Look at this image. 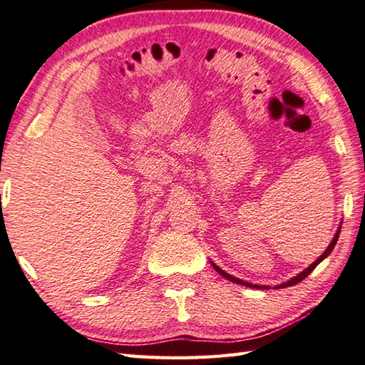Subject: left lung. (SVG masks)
Instances as JSON below:
<instances>
[{"label": "left lung", "mask_w": 365, "mask_h": 365, "mask_svg": "<svg viewBox=\"0 0 365 365\" xmlns=\"http://www.w3.org/2000/svg\"><path fill=\"white\" fill-rule=\"evenodd\" d=\"M340 229L341 227H339V230H336V233H335V237L332 238V242H331V245L327 246V250L321 254V256L314 260V262L310 265V267H307L304 272L302 273H299L297 277H294V278H291L289 281H286V283H283V284H279V286H274V289H283V287H289V286H294V284H297V283H300L302 279H305L308 274H310L314 268H316V265L318 264H321L322 260H324L329 254L332 252V250L335 247V245H336V240H339V235H340ZM211 265L215 267V270L219 273V274H222L224 278H227L229 281H232V283H237V284H243V286H247V287H256V289H270V287L268 286H259V284H251V283H247V281H243V279H238V278H235V277H232V274H229L227 272H224L222 268H219L216 264H212L211 262Z\"/></svg>", "instance_id": "left-lung-1"}]
</instances>
